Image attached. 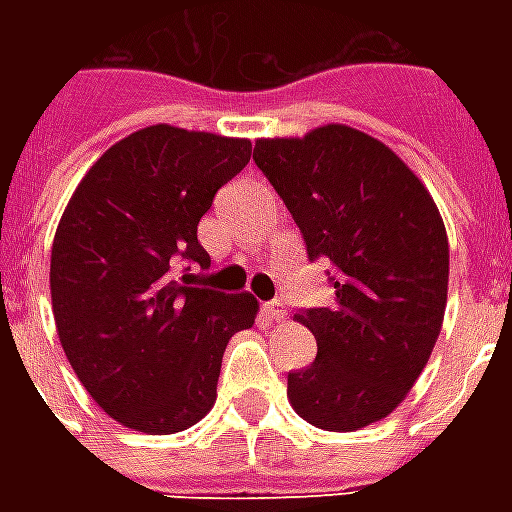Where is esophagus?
I'll use <instances>...</instances> for the list:
<instances>
[{
	"label": "esophagus",
	"instance_id": "esophagus-1",
	"mask_svg": "<svg viewBox=\"0 0 512 512\" xmlns=\"http://www.w3.org/2000/svg\"><path fill=\"white\" fill-rule=\"evenodd\" d=\"M263 312H266L268 321H285V315H288L282 301H268V304H263Z\"/></svg>",
	"mask_w": 512,
	"mask_h": 512
}]
</instances>
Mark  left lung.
<instances>
[{
    "label": "left lung",
    "mask_w": 512,
    "mask_h": 512,
    "mask_svg": "<svg viewBox=\"0 0 512 512\" xmlns=\"http://www.w3.org/2000/svg\"><path fill=\"white\" fill-rule=\"evenodd\" d=\"M310 260L329 257L334 299L296 315L315 340L310 367L288 373L296 414L323 430H359L392 414L439 340L450 246L422 180L351 126L257 139Z\"/></svg>",
    "instance_id": "obj_1"
}]
</instances>
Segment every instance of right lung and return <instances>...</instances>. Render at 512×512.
Returning <instances> with one entry per match:
<instances>
[{
	"mask_svg": "<svg viewBox=\"0 0 512 512\" xmlns=\"http://www.w3.org/2000/svg\"><path fill=\"white\" fill-rule=\"evenodd\" d=\"M252 142L158 126L106 150L73 191L51 244V310L73 373L126 428L167 436L213 408L230 337L252 293L194 288L211 266L197 224L249 164Z\"/></svg>",
	"mask_w": 512,
	"mask_h": 512,
	"instance_id": "right-lung-1",
	"label": "right lung"
}]
</instances>
